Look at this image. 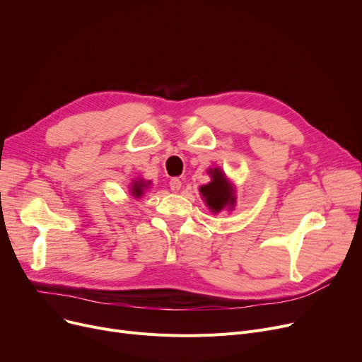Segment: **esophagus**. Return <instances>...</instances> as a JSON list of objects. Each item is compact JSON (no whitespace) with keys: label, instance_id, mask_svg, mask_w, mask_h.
Returning <instances> with one entry per match:
<instances>
[{"label":"esophagus","instance_id":"1","mask_svg":"<svg viewBox=\"0 0 362 362\" xmlns=\"http://www.w3.org/2000/svg\"><path fill=\"white\" fill-rule=\"evenodd\" d=\"M180 187H182L180 179H171V180H170V189H171V191H173L175 194L180 191Z\"/></svg>","mask_w":362,"mask_h":362}]
</instances>
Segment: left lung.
<instances>
[{
	"label": "left lung",
	"mask_w": 362,
	"mask_h": 362,
	"mask_svg": "<svg viewBox=\"0 0 362 362\" xmlns=\"http://www.w3.org/2000/svg\"><path fill=\"white\" fill-rule=\"evenodd\" d=\"M208 175L211 177V182L202 185L199 187L201 198L205 201L213 214H218L223 210L233 211L236 205V191L233 183L227 179L226 173L221 168H210Z\"/></svg>",
	"instance_id": "1"
}]
</instances>
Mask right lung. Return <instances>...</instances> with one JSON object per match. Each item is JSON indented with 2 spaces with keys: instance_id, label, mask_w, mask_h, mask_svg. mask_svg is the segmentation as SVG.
I'll list each match as a JSON object with an SVG mask.
<instances>
[{
  "instance_id": "obj_1",
  "label": "right lung",
  "mask_w": 362,
  "mask_h": 362,
  "mask_svg": "<svg viewBox=\"0 0 362 362\" xmlns=\"http://www.w3.org/2000/svg\"><path fill=\"white\" fill-rule=\"evenodd\" d=\"M151 185V182L149 180H144V179H135V180H132V183H130V195L133 197V198H141L142 195H144V192H145V189H148V186Z\"/></svg>"
}]
</instances>
